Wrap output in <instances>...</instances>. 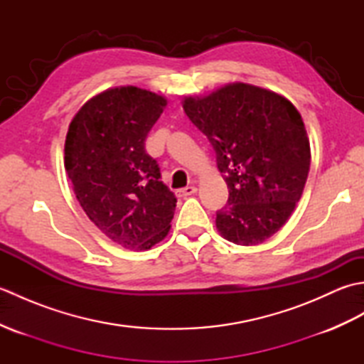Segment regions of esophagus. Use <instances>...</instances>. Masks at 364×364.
I'll return each instance as SVG.
<instances>
[{
    "instance_id": "esophagus-1",
    "label": "esophagus",
    "mask_w": 364,
    "mask_h": 364,
    "mask_svg": "<svg viewBox=\"0 0 364 364\" xmlns=\"http://www.w3.org/2000/svg\"><path fill=\"white\" fill-rule=\"evenodd\" d=\"M196 192H197L196 186H186V188H183V189H178V196H180V197H189L192 194H196Z\"/></svg>"
}]
</instances>
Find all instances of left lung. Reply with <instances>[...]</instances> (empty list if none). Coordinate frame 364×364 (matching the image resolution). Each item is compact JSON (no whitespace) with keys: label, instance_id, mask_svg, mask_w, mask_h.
I'll return each mask as SVG.
<instances>
[{"label":"left lung","instance_id":"8db88e82","mask_svg":"<svg viewBox=\"0 0 364 364\" xmlns=\"http://www.w3.org/2000/svg\"><path fill=\"white\" fill-rule=\"evenodd\" d=\"M208 137L228 186L215 227L230 242H264L289 219L310 172V141L299 111L284 97L235 82L183 103Z\"/></svg>","mask_w":364,"mask_h":364}]
</instances>
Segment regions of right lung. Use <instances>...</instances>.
Instances as JSON below:
<instances>
[{
    "instance_id": "right-lung-1",
    "label": "right lung",
    "mask_w": 364,
    "mask_h": 364,
    "mask_svg": "<svg viewBox=\"0 0 364 364\" xmlns=\"http://www.w3.org/2000/svg\"><path fill=\"white\" fill-rule=\"evenodd\" d=\"M167 102L150 90L115 87L76 112L65 139L68 180L87 218L129 250H149L168 233L176 197L145 139Z\"/></svg>"
}]
</instances>
